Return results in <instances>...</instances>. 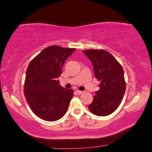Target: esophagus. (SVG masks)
Instances as JSON below:
<instances>
[{
    "label": "esophagus",
    "mask_w": 152,
    "mask_h": 152,
    "mask_svg": "<svg viewBox=\"0 0 152 152\" xmlns=\"http://www.w3.org/2000/svg\"><path fill=\"white\" fill-rule=\"evenodd\" d=\"M76 92H77V93L78 94H79V95L84 93L83 91H79V90H77V91H76Z\"/></svg>",
    "instance_id": "34e87169"
}]
</instances>
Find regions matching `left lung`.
<instances>
[{
  "mask_svg": "<svg viewBox=\"0 0 152 152\" xmlns=\"http://www.w3.org/2000/svg\"><path fill=\"white\" fill-rule=\"evenodd\" d=\"M83 53L93 63L95 78L100 83L93 102L89 105L91 113L107 116L121 104L126 91L124 70L117 59L104 50L89 49Z\"/></svg>",
  "mask_w": 152,
  "mask_h": 152,
  "instance_id": "1",
  "label": "left lung"
}]
</instances>
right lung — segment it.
Instances as JSON below:
<instances>
[{"instance_id": "add662e5", "label": "right lung", "mask_w": 152, "mask_h": 152, "mask_svg": "<svg viewBox=\"0 0 152 152\" xmlns=\"http://www.w3.org/2000/svg\"><path fill=\"white\" fill-rule=\"evenodd\" d=\"M75 50L51 45L43 49L27 68L25 98L33 112L44 121H58L67 112L73 91L63 88L58 79L64 63Z\"/></svg>"}]
</instances>
